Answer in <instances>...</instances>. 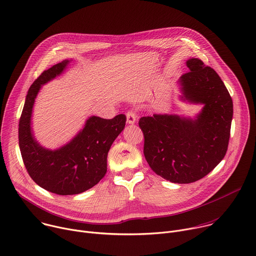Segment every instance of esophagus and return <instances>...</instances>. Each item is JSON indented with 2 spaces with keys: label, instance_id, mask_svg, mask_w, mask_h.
<instances>
[{
  "label": "esophagus",
  "instance_id": "1",
  "mask_svg": "<svg viewBox=\"0 0 256 256\" xmlns=\"http://www.w3.org/2000/svg\"><path fill=\"white\" fill-rule=\"evenodd\" d=\"M126 117H127V123L128 124H134L137 120V116H136L135 112H133V111H129L126 114Z\"/></svg>",
  "mask_w": 256,
  "mask_h": 256
}]
</instances>
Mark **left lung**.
I'll list each match as a JSON object with an SVG mask.
<instances>
[{
  "label": "left lung",
  "mask_w": 256,
  "mask_h": 256,
  "mask_svg": "<svg viewBox=\"0 0 256 256\" xmlns=\"http://www.w3.org/2000/svg\"><path fill=\"white\" fill-rule=\"evenodd\" d=\"M178 80L180 100L202 105L194 117L153 114L142 117L144 156L156 174L174 184L196 182L212 172L228 148L233 102L218 74L198 58L186 62Z\"/></svg>",
  "instance_id": "left-lung-1"
}]
</instances>
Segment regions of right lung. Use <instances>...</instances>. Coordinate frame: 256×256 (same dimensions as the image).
<instances>
[{"label":"right lung","mask_w":256,"mask_h":256,"mask_svg":"<svg viewBox=\"0 0 256 256\" xmlns=\"http://www.w3.org/2000/svg\"><path fill=\"white\" fill-rule=\"evenodd\" d=\"M70 62L64 60L43 72L32 84L19 122V146L29 176L42 188L60 196L84 192L104 178L108 152L126 123L123 114L110 120L90 116L72 140L56 149L38 142L32 128L37 94L44 84L66 72Z\"/></svg>","instance_id":"add662e5"}]
</instances>
